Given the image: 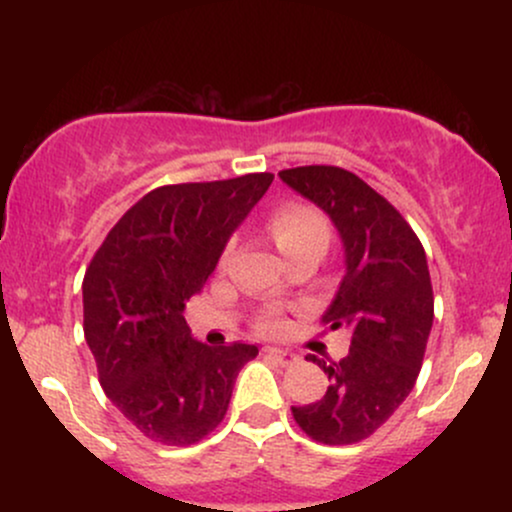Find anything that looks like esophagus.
I'll use <instances>...</instances> for the list:
<instances>
[{"label":"esophagus","instance_id":"obj_1","mask_svg":"<svg viewBox=\"0 0 512 512\" xmlns=\"http://www.w3.org/2000/svg\"><path fill=\"white\" fill-rule=\"evenodd\" d=\"M264 354L272 358V361L279 363V366H293V363L298 361V356L293 354V351H284V349H264Z\"/></svg>","mask_w":512,"mask_h":512}]
</instances>
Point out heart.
I'll return each instance as SVG.
<instances>
[{
    "label": "heart",
    "mask_w": 512,
    "mask_h": 512,
    "mask_svg": "<svg viewBox=\"0 0 512 512\" xmlns=\"http://www.w3.org/2000/svg\"><path fill=\"white\" fill-rule=\"evenodd\" d=\"M269 231H272L274 243L279 245L281 252H289L293 248H301V245L317 243L322 248H327L330 243V221L325 219L322 211L305 202H291L284 204L269 221ZM284 327V322L279 317L267 315L257 322V330L264 334H274Z\"/></svg>",
    "instance_id": "1"
}]
</instances>
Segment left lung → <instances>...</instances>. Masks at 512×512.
Listing matches in <instances>:
<instances>
[{
  "label": "left lung",
  "mask_w": 512,
  "mask_h": 512,
  "mask_svg": "<svg viewBox=\"0 0 512 512\" xmlns=\"http://www.w3.org/2000/svg\"><path fill=\"white\" fill-rule=\"evenodd\" d=\"M279 178L325 211L342 236L346 274L322 322L351 332L342 361L305 356L330 387L291 414L317 443L351 445L373 436L419 378L433 325L426 252L404 216L349 170L301 166Z\"/></svg>",
  "instance_id": "obj_1"
}]
</instances>
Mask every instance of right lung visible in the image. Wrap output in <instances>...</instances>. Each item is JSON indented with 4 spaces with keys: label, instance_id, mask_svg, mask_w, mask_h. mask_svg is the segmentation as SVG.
<instances>
[{
    "label": "right lung",
    "instance_id": "add662e5",
    "mask_svg": "<svg viewBox=\"0 0 512 512\" xmlns=\"http://www.w3.org/2000/svg\"><path fill=\"white\" fill-rule=\"evenodd\" d=\"M272 173L151 190L110 228L84 274V337L110 402L163 445H192L226 416L257 346L195 342L182 310L207 284Z\"/></svg>",
    "mask_w": 512,
    "mask_h": 512
}]
</instances>
